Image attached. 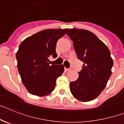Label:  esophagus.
Segmentation results:
<instances>
[{"label": "esophagus", "mask_w": 124, "mask_h": 124, "mask_svg": "<svg viewBox=\"0 0 124 124\" xmlns=\"http://www.w3.org/2000/svg\"><path fill=\"white\" fill-rule=\"evenodd\" d=\"M64 71H65L66 72H68V71H70V69H68V68H64Z\"/></svg>", "instance_id": "1"}]
</instances>
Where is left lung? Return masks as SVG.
Instances as JSON below:
<instances>
[{
  "instance_id": "obj_1",
  "label": "left lung",
  "mask_w": 124,
  "mask_h": 124,
  "mask_svg": "<svg viewBox=\"0 0 124 124\" xmlns=\"http://www.w3.org/2000/svg\"><path fill=\"white\" fill-rule=\"evenodd\" d=\"M66 34L73 41L78 58L84 63L78 79L70 83L71 93L80 101L94 100L104 89L111 76L114 63L110 51L88 30L72 28Z\"/></svg>"
}]
</instances>
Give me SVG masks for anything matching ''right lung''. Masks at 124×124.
<instances>
[{
	"label": "right lung",
	"instance_id": "right-lung-1",
	"mask_svg": "<svg viewBox=\"0 0 124 124\" xmlns=\"http://www.w3.org/2000/svg\"><path fill=\"white\" fill-rule=\"evenodd\" d=\"M68 30H44L20 45L16 53L17 68L23 84L31 94L45 96L55 88L57 78L64 72V66L50 65L47 60L50 55L57 56L56 43Z\"/></svg>",
	"mask_w": 124,
	"mask_h": 124
}]
</instances>
